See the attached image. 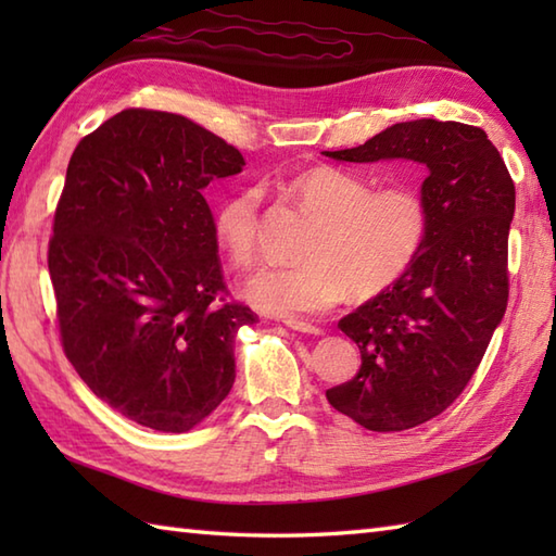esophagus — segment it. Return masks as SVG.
Returning a JSON list of instances; mask_svg holds the SVG:
<instances>
[{
  "instance_id": "1",
  "label": "esophagus",
  "mask_w": 556,
  "mask_h": 556,
  "mask_svg": "<svg viewBox=\"0 0 556 556\" xmlns=\"http://www.w3.org/2000/svg\"><path fill=\"white\" fill-rule=\"evenodd\" d=\"M285 325H287L289 329H293V332H301V334H315V337L325 334L323 327H317V325H313V323H308V320H296V317H289V320H287Z\"/></svg>"
}]
</instances>
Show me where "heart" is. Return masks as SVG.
I'll list each match as a JSON object with an SVG mask.
<instances>
[{
    "mask_svg": "<svg viewBox=\"0 0 556 556\" xmlns=\"http://www.w3.org/2000/svg\"><path fill=\"white\" fill-rule=\"evenodd\" d=\"M285 191L315 219L301 248L303 263L257 269L245 299L279 317L325 313L349 296L368 301L392 289L416 263L430 231L428 200L416 186L375 188L365 176L317 164L293 174ZM260 191L239 188L212 219L215 239L239 269L257 260Z\"/></svg>",
    "mask_w": 556,
    "mask_h": 556,
    "instance_id": "obj_1",
    "label": "heart"
}]
</instances>
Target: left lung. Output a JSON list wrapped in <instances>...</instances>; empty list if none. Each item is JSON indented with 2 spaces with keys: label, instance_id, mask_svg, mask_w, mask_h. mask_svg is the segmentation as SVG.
<instances>
[{
  "label": "left lung",
  "instance_id": "left-lung-1",
  "mask_svg": "<svg viewBox=\"0 0 556 556\" xmlns=\"http://www.w3.org/2000/svg\"><path fill=\"white\" fill-rule=\"evenodd\" d=\"M339 162L406 157L430 169L422 195L430 231L392 289L339 320L358 344L361 370L327 389L339 413L372 432H401L440 416L485 356L509 301L511 174L488 134L458 122L389 126Z\"/></svg>",
  "mask_w": 556,
  "mask_h": 556
}]
</instances>
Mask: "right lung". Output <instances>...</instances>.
<instances>
[{
  "label": "right lung",
  "mask_w": 556,
  "mask_h": 556,
  "mask_svg": "<svg viewBox=\"0 0 556 556\" xmlns=\"http://www.w3.org/2000/svg\"><path fill=\"white\" fill-rule=\"evenodd\" d=\"M243 155L181 114L131 108L68 160L47 248L59 339L80 380L122 416L188 432L231 392L239 327L229 301L210 181Z\"/></svg>",
  "instance_id": "1"
}]
</instances>
